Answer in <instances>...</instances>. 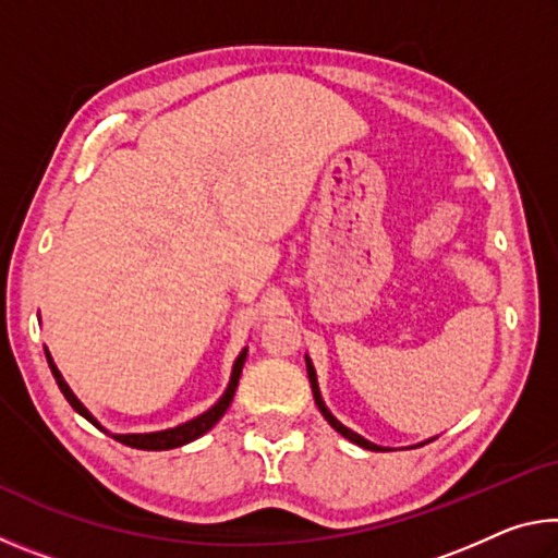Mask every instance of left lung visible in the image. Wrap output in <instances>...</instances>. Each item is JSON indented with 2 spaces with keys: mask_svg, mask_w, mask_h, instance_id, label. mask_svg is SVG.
Returning a JSON list of instances; mask_svg holds the SVG:
<instances>
[{
  "mask_svg": "<svg viewBox=\"0 0 558 558\" xmlns=\"http://www.w3.org/2000/svg\"><path fill=\"white\" fill-rule=\"evenodd\" d=\"M307 376H310V384H313V396H315V403H317V409L323 411V415L327 418V423L329 426H332L337 433H342V436L347 438V440H352V442H356V446H362V448H366V450H386V448H381V446H374V442H369V440H364L362 436H356L354 430H349L347 426H342V423H339L332 413L327 411V405H325V401H323V396H319V389H317V379H315V369H313V364H310V359H307Z\"/></svg>",
  "mask_w": 558,
  "mask_h": 558,
  "instance_id": "obj_1",
  "label": "left lung"
}]
</instances>
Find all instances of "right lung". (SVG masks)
<instances>
[{
  "label": "right lung",
  "mask_w": 558,
  "mask_h": 558,
  "mask_svg": "<svg viewBox=\"0 0 558 558\" xmlns=\"http://www.w3.org/2000/svg\"><path fill=\"white\" fill-rule=\"evenodd\" d=\"M245 354H248V349H243V352L239 354V359H235L233 364V374H231V384L229 389H226V393L219 399V403L214 405V409H209L202 415H196L194 421H186L182 423V426L177 428H169V430H159V433H137V436H112L116 440H120L122 446H130V448H137V450H169V448H179V446H186V442L196 440L199 436H204L206 430H211L216 423H219L221 415L226 413V409H229L231 401H233V393H235V386H239V379H241V369H243V362H245ZM46 359H49V366H51V374L56 384H59L61 393L65 396V401H69L73 405V411H78L83 418L90 421L93 426H98L96 418L83 409V403L75 399L73 391L69 389V384L63 381L61 372L56 369V364L51 362V356L46 354ZM100 428V426H98Z\"/></svg>",
  "instance_id": "add662e5"
}]
</instances>
